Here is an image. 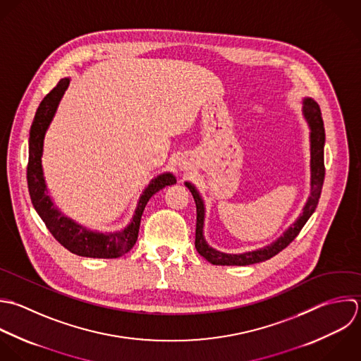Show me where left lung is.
<instances>
[{
	"instance_id": "left-lung-1",
	"label": "left lung",
	"mask_w": 361,
	"mask_h": 361,
	"mask_svg": "<svg viewBox=\"0 0 361 361\" xmlns=\"http://www.w3.org/2000/svg\"><path fill=\"white\" fill-rule=\"evenodd\" d=\"M304 114L305 118L310 122L311 126V171H312V181H311V197L304 208L302 215L298 218V221L273 245L256 250V252H249L243 255H224L219 253L214 249H211L202 236V226H204V204L201 197L198 195L197 190L185 183L188 190L191 191L195 205H197V229H195V249L197 252L207 259L209 263L216 264V266H249L255 263H262L266 262L276 255H279L281 250H284L301 232L307 221L311 218V215L315 212L322 187H324V180H325V160H324V146H325V126H324V119L321 114L319 105L311 99H305L304 105Z\"/></svg>"
}]
</instances>
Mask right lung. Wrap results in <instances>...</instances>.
I'll list each match as a JSON object with an SVG mask.
<instances>
[{
  "instance_id": "obj_1",
  "label": "right lung",
  "mask_w": 361,
  "mask_h": 361,
  "mask_svg": "<svg viewBox=\"0 0 361 361\" xmlns=\"http://www.w3.org/2000/svg\"><path fill=\"white\" fill-rule=\"evenodd\" d=\"M68 78H61L57 85L42 99L30 126L29 159L26 167V180L30 201L49 232L63 247L82 257L116 259L128 253L135 246L139 235L140 218L147 201L161 188L176 184V178L170 173L161 174L154 178L140 197L130 225L118 233H92L60 215V212L53 207L49 195L46 194L40 157L44 132L56 112L61 95L68 87Z\"/></svg>"
}]
</instances>
